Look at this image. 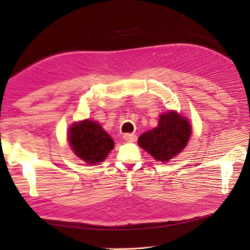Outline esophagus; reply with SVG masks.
<instances>
[{"mask_svg": "<svg viewBox=\"0 0 250 250\" xmlns=\"http://www.w3.org/2000/svg\"><path fill=\"white\" fill-rule=\"evenodd\" d=\"M123 138L125 139L126 142L132 143V142H135V141H136V135L133 134V133H125V134L123 135Z\"/></svg>", "mask_w": 250, "mask_h": 250, "instance_id": "obj_1", "label": "esophagus"}]
</instances>
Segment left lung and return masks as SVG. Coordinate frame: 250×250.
<instances>
[{
    "instance_id": "1",
    "label": "left lung",
    "mask_w": 250,
    "mask_h": 250,
    "mask_svg": "<svg viewBox=\"0 0 250 250\" xmlns=\"http://www.w3.org/2000/svg\"><path fill=\"white\" fill-rule=\"evenodd\" d=\"M191 133L188 120L169 111L160 116L156 128L139 136L138 145L158 161L167 162L183 151Z\"/></svg>"
}]
</instances>
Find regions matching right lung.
<instances>
[{
	"label": "right lung",
	"mask_w": 250,
	"mask_h": 250,
	"mask_svg": "<svg viewBox=\"0 0 250 250\" xmlns=\"http://www.w3.org/2000/svg\"><path fill=\"white\" fill-rule=\"evenodd\" d=\"M68 141L73 152L85 162L96 164L103 162L114 148V141L102 126L85 120L69 128Z\"/></svg>",
	"instance_id": "1"
}]
</instances>
